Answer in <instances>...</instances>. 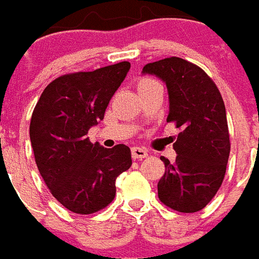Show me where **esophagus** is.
Returning a JSON list of instances; mask_svg holds the SVG:
<instances>
[{"label": "esophagus", "mask_w": 259, "mask_h": 259, "mask_svg": "<svg viewBox=\"0 0 259 259\" xmlns=\"http://www.w3.org/2000/svg\"><path fill=\"white\" fill-rule=\"evenodd\" d=\"M131 154L134 159H143L149 155V153L145 149H142V147H132Z\"/></svg>", "instance_id": "34e87169"}]
</instances>
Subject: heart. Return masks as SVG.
I'll return each mask as SVG.
<instances>
[{"instance_id":"b5f03b06","label":"heart","mask_w":259,"mask_h":259,"mask_svg":"<svg viewBox=\"0 0 259 259\" xmlns=\"http://www.w3.org/2000/svg\"><path fill=\"white\" fill-rule=\"evenodd\" d=\"M154 80H151V79H147V77H143V79H141L139 80V83H138V89H142V87H145V85L150 84V83H153Z\"/></svg>"}]
</instances>
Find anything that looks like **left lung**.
<instances>
[{"label":"left lung","instance_id":"8db88e82","mask_svg":"<svg viewBox=\"0 0 259 259\" xmlns=\"http://www.w3.org/2000/svg\"><path fill=\"white\" fill-rule=\"evenodd\" d=\"M142 73L166 84V121L182 130L174 143L176 162L161 157L165 174L157 186L158 198L182 213L202 210L221 187L231 150L223 97L203 69L183 58L147 64Z\"/></svg>","mask_w":259,"mask_h":259}]
</instances>
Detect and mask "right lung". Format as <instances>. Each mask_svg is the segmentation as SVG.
Returning a JSON list of instances; mask_svg holds the SVG:
<instances>
[{"label":"right lung","instance_id":"right-lung-1","mask_svg":"<svg viewBox=\"0 0 259 259\" xmlns=\"http://www.w3.org/2000/svg\"><path fill=\"white\" fill-rule=\"evenodd\" d=\"M130 68L122 61L57 77L32 112L30 139L40 176L52 195L77 214L106 207L116 195L117 176L132 165L128 146L106 149L87 138Z\"/></svg>","mask_w":259,"mask_h":259}]
</instances>
